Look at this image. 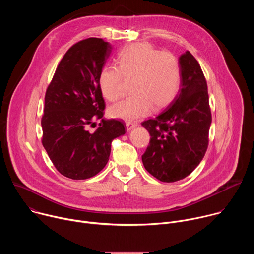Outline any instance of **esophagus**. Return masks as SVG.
<instances>
[{"instance_id": "1", "label": "esophagus", "mask_w": 254, "mask_h": 254, "mask_svg": "<svg viewBox=\"0 0 254 254\" xmlns=\"http://www.w3.org/2000/svg\"><path fill=\"white\" fill-rule=\"evenodd\" d=\"M136 126H137V125H136L135 123H131V122H127V123L126 124V127H127V130H130V129L134 128Z\"/></svg>"}]
</instances>
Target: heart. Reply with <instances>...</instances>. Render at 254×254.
I'll use <instances>...</instances> for the list:
<instances>
[{
    "instance_id": "1",
    "label": "heart",
    "mask_w": 254,
    "mask_h": 254,
    "mask_svg": "<svg viewBox=\"0 0 254 254\" xmlns=\"http://www.w3.org/2000/svg\"><path fill=\"white\" fill-rule=\"evenodd\" d=\"M118 67L106 65L98 76L99 88L108 101L118 100L124 93L125 79L131 80L132 95L108 110L112 118L134 122L151 111L167 107L176 98L182 78L176 55L162 52L148 43H136L121 51Z\"/></svg>"
}]
</instances>
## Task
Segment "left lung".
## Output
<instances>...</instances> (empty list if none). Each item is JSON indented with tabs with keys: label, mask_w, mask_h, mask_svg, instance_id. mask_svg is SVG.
<instances>
[{
	"label": "left lung",
	"mask_w": 254,
	"mask_h": 254,
	"mask_svg": "<svg viewBox=\"0 0 254 254\" xmlns=\"http://www.w3.org/2000/svg\"><path fill=\"white\" fill-rule=\"evenodd\" d=\"M179 61L182 78L176 98L159 116L141 123L151 136L141 156L143 167L167 183L186 178L203 160L212 122L207 82L198 61L189 51Z\"/></svg>",
	"instance_id": "1"
}]
</instances>
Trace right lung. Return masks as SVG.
Here are the masks:
<instances>
[{
    "mask_svg": "<svg viewBox=\"0 0 254 254\" xmlns=\"http://www.w3.org/2000/svg\"><path fill=\"white\" fill-rule=\"evenodd\" d=\"M113 46L88 38L65 53L45 94L42 143L57 171L73 180L98 174L107 164L112 141L126 133L125 124L104 120L98 76ZM95 120L99 127L88 130Z\"/></svg>",
    "mask_w": 254,
    "mask_h": 254,
    "instance_id": "obj_1",
    "label": "right lung"
}]
</instances>
